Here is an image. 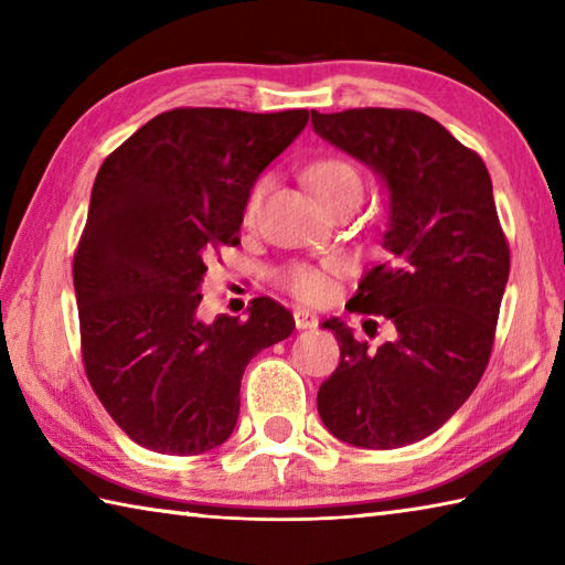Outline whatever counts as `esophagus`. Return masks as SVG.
Masks as SVG:
<instances>
[{
    "label": "esophagus",
    "mask_w": 565,
    "mask_h": 565,
    "mask_svg": "<svg viewBox=\"0 0 565 565\" xmlns=\"http://www.w3.org/2000/svg\"><path fill=\"white\" fill-rule=\"evenodd\" d=\"M294 323H296V329H313L319 323V317L313 311H309V309H294Z\"/></svg>",
    "instance_id": "obj_1"
}]
</instances>
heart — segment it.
Wrapping results in <instances>:
<instances>
[{
    "label": "heart",
    "mask_w": 565,
    "mask_h": 565,
    "mask_svg": "<svg viewBox=\"0 0 565 565\" xmlns=\"http://www.w3.org/2000/svg\"><path fill=\"white\" fill-rule=\"evenodd\" d=\"M306 179H309L311 189L317 191L319 199H327L337 191H347V189H359L361 191V177L359 171L353 169L349 161L343 159H323L317 161V164L309 167L306 171ZM264 181H259L252 189L246 202V222H254L256 212H259L262 204V194H264ZM341 269V264L337 259L327 262L323 266H313V264H291L281 271V284L289 289L294 296H299L303 301H321L327 299L331 291V279L329 274Z\"/></svg>",
    "instance_id": "heart-1"
}]
</instances>
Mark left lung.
<instances>
[{
	"mask_svg": "<svg viewBox=\"0 0 565 565\" xmlns=\"http://www.w3.org/2000/svg\"><path fill=\"white\" fill-rule=\"evenodd\" d=\"M311 124L386 189V262L363 274L347 309L396 327L369 349L341 319L321 323L341 361L319 388V416L359 448L416 444L463 406L491 356L511 259L489 169L420 111H311Z\"/></svg>",
	"mask_w": 565,
	"mask_h": 565,
	"instance_id": "1",
	"label": "left lung"
}]
</instances>
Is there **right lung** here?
I'll return each instance as SVG.
<instances>
[{"label":"right lung","instance_id":"add662e5","mask_svg":"<svg viewBox=\"0 0 565 565\" xmlns=\"http://www.w3.org/2000/svg\"><path fill=\"white\" fill-rule=\"evenodd\" d=\"M306 109H171L104 159L74 254L87 379L131 441L196 456L238 418L246 363L291 337L294 317L254 299L246 319L199 317L206 256L236 246L262 171Z\"/></svg>","mask_w":565,"mask_h":565}]
</instances>
